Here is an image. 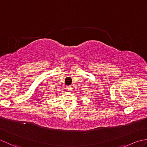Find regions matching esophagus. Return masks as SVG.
<instances>
[{"instance_id": "esophagus-1", "label": "esophagus", "mask_w": 147, "mask_h": 147, "mask_svg": "<svg viewBox=\"0 0 147 147\" xmlns=\"http://www.w3.org/2000/svg\"><path fill=\"white\" fill-rule=\"evenodd\" d=\"M66 89L68 90H69V91H71V90H72V87L71 86H67Z\"/></svg>"}]
</instances>
